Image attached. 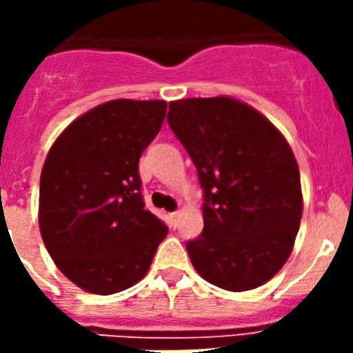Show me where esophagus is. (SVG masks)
Here are the masks:
<instances>
[{
    "label": "esophagus",
    "mask_w": 353,
    "mask_h": 353,
    "mask_svg": "<svg viewBox=\"0 0 353 353\" xmlns=\"http://www.w3.org/2000/svg\"><path fill=\"white\" fill-rule=\"evenodd\" d=\"M170 218H172V223H174V227H176L177 225V218H179V210H176V212H172Z\"/></svg>",
    "instance_id": "1"
}]
</instances>
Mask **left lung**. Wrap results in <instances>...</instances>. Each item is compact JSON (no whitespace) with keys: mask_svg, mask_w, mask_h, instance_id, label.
<instances>
[{"mask_svg":"<svg viewBox=\"0 0 353 353\" xmlns=\"http://www.w3.org/2000/svg\"><path fill=\"white\" fill-rule=\"evenodd\" d=\"M168 124L198 168L203 232L194 269L227 291L265 284L288 262L302 218L301 172L284 135L231 97L170 102Z\"/></svg>","mask_w":353,"mask_h":353,"instance_id":"obj_1","label":"left lung"}]
</instances>
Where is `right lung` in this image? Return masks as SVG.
Listing matches in <instances>:
<instances>
[{
  "mask_svg": "<svg viewBox=\"0 0 353 353\" xmlns=\"http://www.w3.org/2000/svg\"><path fill=\"white\" fill-rule=\"evenodd\" d=\"M165 101L104 102L69 124L40 177V232L57 268L88 293L112 295L148 273L168 227L144 209L139 159Z\"/></svg>",
  "mask_w": 353,
  "mask_h": 353,
  "instance_id": "1",
  "label": "right lung"
}]
</instances>
